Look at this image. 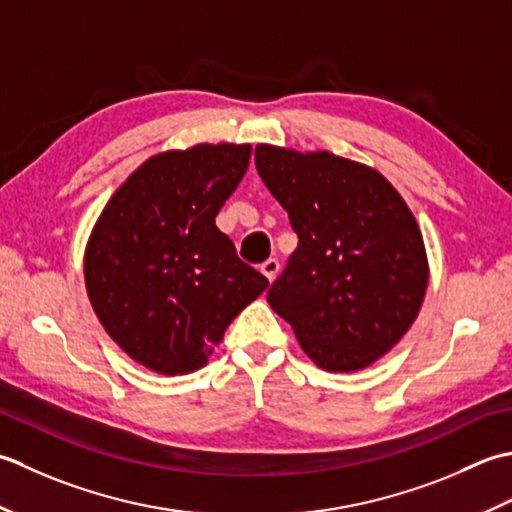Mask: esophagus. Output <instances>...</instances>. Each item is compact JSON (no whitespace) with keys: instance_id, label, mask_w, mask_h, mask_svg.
<instances>
[{"instance_id":"1","label":"esophagus","mask_w":512,"mask_h":512,"mask_svg":"<svg viewBox=\"0 0 512 512\" xmlns=\"http://www.w3.org/2000/svg\"><path fill=\"white\" fill-rule=\"evenodd\" d=\"M260 271H263V274L267 276L269 283H274V278L278 276V271H280V263L276 258H269V260H265L263 265H260Z\"/></svg>"}]
</instances>
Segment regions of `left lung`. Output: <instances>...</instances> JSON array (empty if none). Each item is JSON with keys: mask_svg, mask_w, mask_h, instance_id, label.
<instances>
[{"mask_svg": "<svg viewBox=\"0 0 512 512\" xmlns=\"http://www.w3.org/2000/svg\"><path fill=\"white\" fill-rule=\"evenodd\" d=\"M256 170L298 234L271 309L320 369L369 367L409 331L429 285L411 210L380 172L331 152L258 145Z\"/></svg>", "mask_w": 512, "mask_h": 512, "instance_id": "left-lung-1", "label": "left lung"}]
</instances>
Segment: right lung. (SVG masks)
Masks as SVG:
<instances>
[{
	"mask_svg": "<svg viewBox=\"0 0 512 512\" xmlns=\"http://www.w3.org/2000/svg\"><path fill=\"white\" fill-rule=\"evenodd\" d=\"M252 145L201 143L132 172L86 249V289L110 338L163 375L201 369L269 280L236 256L216 214L247 172Z\"/></svg>",
	"mask_w": 512,
	"mask_h": 512,
	"instance_id": "right-lung-1",
	"label": "right lung"
}]
</instances>
